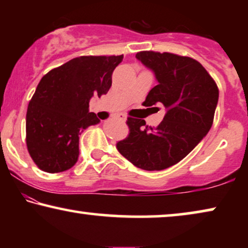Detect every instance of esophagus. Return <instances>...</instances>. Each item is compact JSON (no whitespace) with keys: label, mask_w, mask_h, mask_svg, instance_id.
Listing matches in <instances>:
<instances>
[{"label":"esophagus","mask_w":248,"mask_h":248,"mask_svg":"<svg viewBox=\"0 0 248 248\" xmlns=\"http://www.w3.org/2000/svg\"><path fill=\"white\" fill-rule=\"evenodd\" d=\"M116 117L118 118V120H121L122 122H124L125 120H126V115H125V114H118Z\"/></svg>","instance_id":"esophagus-1"}]
</instances>
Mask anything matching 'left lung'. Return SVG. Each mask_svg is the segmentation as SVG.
Masks as SVG:
<instances>
[{"label": "left lung", "mask_w": 248, "mask_h": 248, "mask_svg": "<svg viewBox=\"0 0 248 248\" xmlns=\"http://www.w3.org/2000/svg\"><path fill=\"white\" fill-rule=\"evenodd\" d=\"M137 59L150 67L158 80L144 106L160 103L167 113L155 127L141 118L127 117L130 132L116 148L135 167L161 170L185 158L210 131L219 89L208 71L192 57L142 50Z\"/></svg>", "instance_id": "8db88e82"}]
</instances>
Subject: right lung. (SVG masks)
<instances>
[{
	"mask_svg": "<svg viewBox=\"0 0 248 248\" xmlns=\"http://www.w3.org/2000/svg\"><path fill=\"white\" fill-rule=\"evenodd\" d=\"M123 55L80 56L50 70L37 86L26 116V143L40 170L55 174L73 167L79 135L99 123L89 113L93 94H106Z\"/></svg>",
	"mask_w": 248,
	"mask_h": 248,
	"instance_id": "obj_1",
	"label": "right lung"
}]
</instances>
